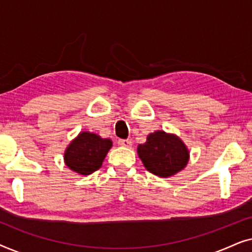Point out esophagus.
I'll return each instance as SVG.
<instances>
[{
  "label": "esophagus",
  "mask_w": 252,
  "mask_h": 252,
  "mask_svg": "<svg viewBox=\"0 0 252 252\" xmlns=\"http://www.w3.org/2000/svg\"><path fill=\"white\" fill-rule=\"evenodd\" d=\"M118 144L119 146H122V147H126V148H129V147H132V141L130 140H124V139H120V140H118Z\"/></svg>",
  "instance_id": "esophagus-1"
}]
</instances>
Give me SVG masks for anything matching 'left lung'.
Masks as SVG:
<instances>
[{
    "label": "left lung",
    "instance_id": "left-lung-1",
    "mask_svg": "<svg viewBox=\"0 0 252 252\" xmlns=\"http://www.w3.org/2000/svg\"><path fill=\"white\" fill-rule=\"evenodd\" d=\"M137 154L144 167L161 178L172 177L184 170L189 159L186 144L177 135L163 130L149 134L147 142L139 144Z\"/></svg>",
    "mask_w": 252,
    "mask_h": 252
}]
</instances>
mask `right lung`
I'll return each instance as SVG.
<instances>
[{
    "label": "right lung",
    "mask_w": 252,
    "mask_h": 252,
    "mask_svg": "<svg viewBox=\"0 0 252 252\" xmlns=\"http://www.w3.org/2000/svg\"><path fill=\"white\" fill-rule=\"evenodd\" d=\"M111 147L112 141L110 139H102L94 133L81 132L65 150V164L75 173L92 174L102 166Z\"/></svg>",
    "instance_id": "obj_1"
}]
</instances>
